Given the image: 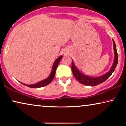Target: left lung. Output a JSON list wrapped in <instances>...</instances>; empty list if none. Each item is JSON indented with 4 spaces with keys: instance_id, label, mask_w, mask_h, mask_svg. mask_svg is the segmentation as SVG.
Instances as JSON below:
<instances>
[{
    "instance_id": "1",
    "label": "left lung",
    "mask_w": 126,
    "mask_h": 126,
    "mask_svg": "<svg viewBox=\"0 0 126 126\" xmlns=\"http://www.w3.org/2000/svg\"><path fill=\"white\" fill-rule=\"evenodd\" d=\"M113 45H114V60L113 64H112V67H111L110 70L108 71L107 73H105L102 76H99V77H91V76H86L85 75L79 71V70L75 66L74 63H73V60L72 61V71L73 73V75L77 79V80L79 83H82V84L85 85H88V86H96V85H99L102 83V82H105L107 79H108L110 76H111V74L113 73L114 70H115V67H116L118 63V54L117 51L116 46H115V43L113 40Z\"/></svg>"
}]
</instances>
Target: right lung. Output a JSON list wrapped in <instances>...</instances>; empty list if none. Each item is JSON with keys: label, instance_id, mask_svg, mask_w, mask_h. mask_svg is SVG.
<instances>
[{"label": "right lung", "instance_id": "add662e5", "mask_svg": "<svg viewBox=\"0 0 126 126\" xmlns=\"http://www.w3.org/2000/svg\"><path fill=\"white\" fill-rule=\"evenodd\" d=\"M62 57H63V56H60V57H59L58 58L55 60L54 64H53V68H52L51 72V73H50V75H49V76L48 78H47L46 79H44V80H41V81L38 82V83H35V84H33V85H27V84H25V83H22V84L25 85V86H28V87L32 88H37L43 87V86H46V85L50 84V83L51 82L52 80H53V78H54V77L55 73H56V69H57V66H58L59 62H60V60L62 59Z\"/></svg>", "mask_w": 126, "mask_h": 126}]
</instances>
